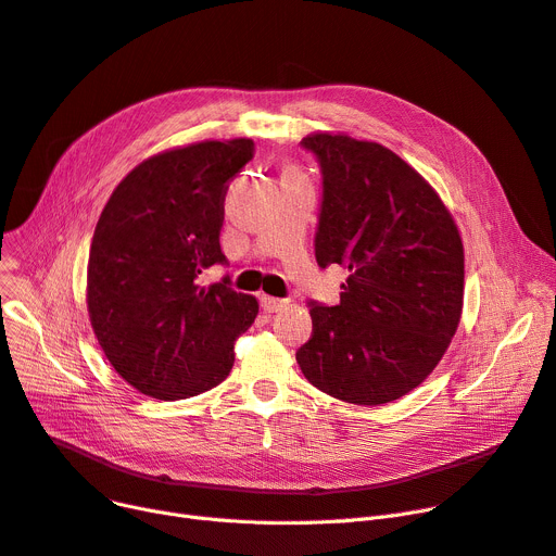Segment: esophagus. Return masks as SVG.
I'll return each instance as SVG.
<instances>
[{
  "instance_id": "esophagus-1",
  "label": "esophagus",
  "mask_w": 556,
  "mask_h": 556,
  "mask_svg": "<svg viewBox=\"0 0 556 556\" xmlns=\"http://www.w3.org/2000/svg\"><path fill=\"white\" fill-rule=\"evenodd\" d=\"M288 306V300H279V298H268V295H261V308L266 313H279Z\"/></svg>"
}]
</instances>
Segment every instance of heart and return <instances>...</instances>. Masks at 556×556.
<instances>
[{
	"instance_id": "heart-1",
	"label": "heart",
	"mask_w": 556,
	"mask_h": 556,
	"mask_svg": "<svg viewBox=\"0 0 556 556\" xmlns=\"http://www.w3.org/2000/svg\"><path fill=\"white\" fill-rule=\"evenodd\" d=\"M298 178H304V173L298 170L295 166H286V168L281 170V182H286V180H298Z\"/></svg>"
}]
</instances>
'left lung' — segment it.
<instances>
[{"instance_id": "left-lung-1", "label": "left lung", "mask_w": 556, "mask_h": 556, "mask_svg": "<svg viewBox=\"0 0 556 556\" xmlns=\"http://www.w3.org/2000/svg\"><path fill=\"white\" fill-rule=\"evenodd\" d=\"M302 146L323 170L319 268L349 270L340 304L311 302L298 363L333 399L381 405L426 381L448 349L464 302V248L442 198L376 141L315 132Z\"/></svg>"}]
</instances>
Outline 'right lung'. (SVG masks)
Instances as JSON below:
<instances>
[{
  "mask_svg": "<svg viewBox=\"0 0 556 556\" xmlns=\"http://www.w3.org/2000/svg\"><path fill=\"white\" fill-rule=\"evenodd\" d=\"M252 139L200 141L153 155L101 212L87 263V311L105 358L146 396L178 401L223 383L233 342L258 313L252 295L198 277L220 250L227 182Z\"/></svg>",
  "mask_w": 556,
  "mask_h": 556,
  "instance_id": "obj_1",
  "label": "right lung"
}]
</instances>
